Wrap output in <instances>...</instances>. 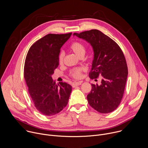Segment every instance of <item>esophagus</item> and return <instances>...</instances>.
<instances>
[{
  "mask_svg": "<svg viewBox=\"0 0 148 148\" xmlns=\"http://www.w3.org/2000/svg\"><path fill=\"white\" fill-rule=\"evenodd\" d=\"M81 84H82V82L79 81V82H77L73 83V85H72V86H73V88H75V87H76V86H79V85H81Z\"/></svg>",
  "mask_w": 148,
  "mask_h": 148,
  "instance_id": "esophagus-1",
  "label": "esophagus"
}]
</instances>
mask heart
I'll return each instance as SVG.
<instances>
[{
    "label": "heart",
    "mask_w": 148,
    "mask_h": 148,
    "mask_svg": "<svg viewBox=\"0 0 148 148\" xmlns=\"http://www.w3.org/2000/svg\"><path fill=\"white\" fill-rule=\"evenodd\" d=\"M70 49L71 51H73L77 56L79 58L81 56H84L85 53V47L84 45L79 42L75 41L73 42L70 46ZM64 58V53L63 52H61L58 57L59 63L60 64H62L63 63ZM84 71V69L82 67H77L71 69L70 71V75L75 79H79L82 77V73Z\"/></svg>",
    "instance_id": "1"
}]
</instances>
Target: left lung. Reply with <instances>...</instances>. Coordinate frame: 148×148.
Here are the masks:
<instances>
[{
    "label": "left lung",
    "instance_id": "1",
    "mask_svg": "<svg viewBox=\"0 0 148 148\" xmlns=\"http://www.w3.org/2000/svg\"><path fill=\"white\" fill-rule=\"evenodd\" d=\"M73 36L86 40L93 49L90 78L102 76L101 85L91 84V91L87 95L89 105L101 113L112 112L121 102L128 75L121 49L116 42L97 29L74 33Z\"/></svg>",
    "mask_w": 148,
    "mask_h": 148
}]
</instances>
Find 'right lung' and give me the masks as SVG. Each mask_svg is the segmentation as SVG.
I'll return each mask as SVG.
<instances>
[{"instance_id":"1","label":"right lung","mask_w":148,"mask_h":148,"mask_svg":"<svg viewBox=\"0 0 148 148\" xmlns=\"http://www.w3.org/2000/svg\"><path fill=\"white\" fill-rule=\"evenodd\" d=\"M71 33L49 34L35 42L28 52L24 69L28 92L36 109L42 114L53 116L67 105L72 86L52 75L59 66L60 49Z\"/></svg>"}]
</instances>
